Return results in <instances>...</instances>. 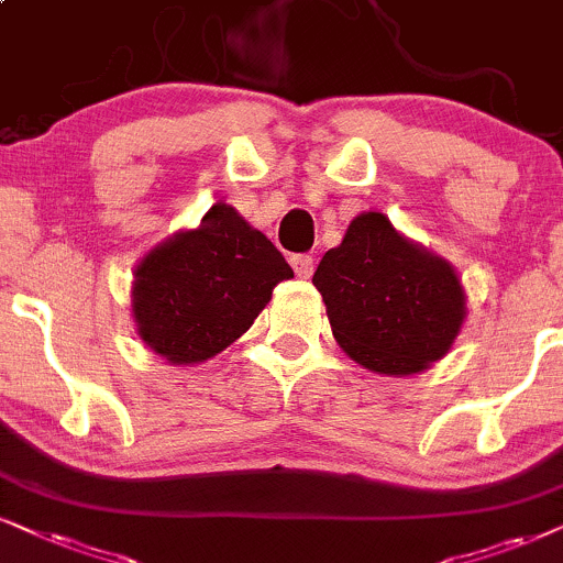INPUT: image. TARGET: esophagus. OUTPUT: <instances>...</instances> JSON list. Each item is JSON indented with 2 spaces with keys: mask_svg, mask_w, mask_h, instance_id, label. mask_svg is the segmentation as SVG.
Returning a JSON list of instances; mask_svg holds the SVG:
<instances>
[{
  "mask_svg": "<svg viewBox=\"0 0 563 563\" xmlns=\"http://www.w3.org/2000/svg\"><path fill=\"white\" fill-rule=\"evenodd\" d=\"M290 267H294V273L301 277V280H309L311 273H314V260H311L309 254H294V257H290Z\"/></svg>",
  "mask_w": 563,
  "mask_h": 563,
  "instance_id": "1",
  "label": "esophagus"
}]
</instances>
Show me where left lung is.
I'll use <instances>...</instances> for the list:
<instances>
[{"instance_id": "left-lung-1", "label": "left lung", "mask_w": 563, "mask_h": 563, "mask_svg": "<svg viewBox=\"0 0 563 563\" xmlns=\"http://www.w3.org/2000/svg\"><path fill=\"white\" fill-rule=\"evenodd\" d=\"M332 334L355 364L384 376L421 374L444 358L467 317L446 260L368 210L351 220L311 277Z\"/></svg>"}]
</instances>
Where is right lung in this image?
Instances as JSON below:
<instances>
[{
  "mask_svg": "<svg viewBox=\"0 0 563 563\" xmlns=\"http://www.w3.org/2000/svg\"><path fill=\"white\" fill-rule=\"evenodd\" d=\"M288 277L273 241L216 202L197 229L170 233L134 267V327L166 364H202L236 343Z\"/></svg>",
  "mask_w": 563,
  "mask_h": 563,
  "instance_id": "obj_1",
  "label": "right lung"
}]
</instances>
